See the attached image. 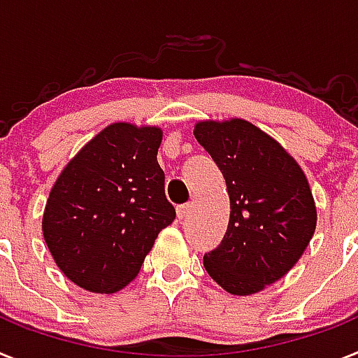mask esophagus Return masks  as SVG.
I'll use <instances>...</instances> for the list:
<instances>
[{
    "mask_svg": "<svg viewBox=\"0 0 358 358\" xmlns=\"http://www.w3.org/2000/svg\"><path fill=\"white\" fill-rule=\"evenodd\" d=\"M190 213H192V204H181V206H177V217H179L181 221L188 219Z\"/></svg>",
    "mask_w": 358,
    "mask_h": 358,
    "instance_id": "obj_1",
    "label": "esophagus"
}]
</instances>
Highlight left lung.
<instances>
[{"mask_svg": "<svg viewBox=\"0 0 358 358\" xmlns=\"http://www.w3.org/2000/svg\"><path fill=\"white\" fill-rule=\"evenodd\" d=\"M199 141L224 176L230 221L204 268L231 295H252L288 273L317 226L315 201L297 161L244 119L201 121Z\"/></svg>", "mask_w": 358, "mask_h": 358, "instance_id": "obj_1", "label": "left lung"}]
</instances>
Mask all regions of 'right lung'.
Segmentation results:
<instances>
[{"label":"right lung","mask_w":358,"mask_h":358,"mask_svg":"<svg viewBox=\"0 0 358 358\" xmlns=\"http://www.w3.org/2000/svg\"><path fill=\"white\" fill-rule=\"evenodd\" d=\"M163 130L108 124L79 150L52 186L43 237L65 277L94 293L136 279L176 208L157 163Z\"/></svg>","instance_id":"add662e5"}]
</instances>
